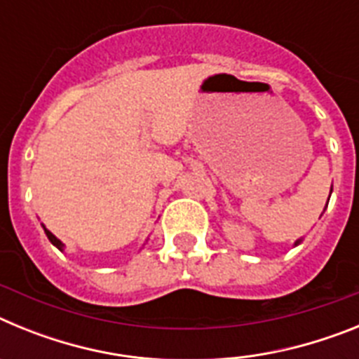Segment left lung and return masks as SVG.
I'll return each instance as SVG.
<instances>
[{
	"label": "left lung",
	"instance_id": "1",
	"mask_svg": "<svg viewBox=\"0 0 359 359\" xmlns=\"http://www.w3.org/2000/svg\"><path fill=\"white\" fill-rule=\"evenodd\" d=\"M331 190H332V189H331ZM298 243H300V241H297V244H298Z\"/></svg>",
	"mask_w": 359,
	"mask_h": 359
}]
</instances>
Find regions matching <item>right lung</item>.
I'll return each mask as SVG.
<instances>
[{
  "label": "right lung",
  "instance_id": "add662e5",
  "mask_svg": "<svg viewBox=\"0 0 359 359\" xmlns=\"http://www.w3.org/2000/svg\"><path fill=\"white\" fill-rule=\"evenodd\" d=\"M44 233H46V237H48V239H50V243H52L53 246H57V248H59V250H62V248H65V244H62L61 241L57 239V237L53 236L52 231H50V230H46V228H44Z\"/></svg>",
  "mask_w": 359,
  "mask_h": 359
}]
</instances>
